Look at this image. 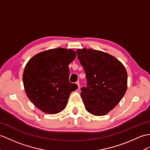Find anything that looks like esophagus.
Segmentation results:
<instances>
[{
    "instance_id": "34e87169",
    "label": "esophagus",
    "mask_w": 150,
    "mask_h": 150,
    "mask_svg": "<svg viewBox=\"0 0 150 150\" xmlns=\"http://www.w3.org/2000/svg\"><path fill=\"white\" fill-rule=\"evenodd\" d=\"M76 85L78 86V89H80V83H79V82L77 81L76 82Z\"/></svg>"
}]
</instances>
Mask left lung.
<instances>
[{
    "instance_id": "left-lung-1",
    "label": "left lung",
    "mask_w": 150,
    "mask_h": 150,
    "mask_svg": "<svg viewBox=\"0 0 150 150\" xmlns=\"http://www.w3.org/2000/svg\"><path fill=\"white\" fill-rule=\"evenodd\" d=\"M76 54L88 82L81 93L86 109L95 116L106 115L127 91L126 69L118 59L105 52L83 48L76 50Z\"/></svg>"
}]
</instances>
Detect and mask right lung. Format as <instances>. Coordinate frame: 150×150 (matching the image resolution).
Wrapping results in <instances>:
<instances>
[{"mask_svg":"<svg viewBox=\"0 0 150 150\" xmlns=\"http://www.w3.org/2000/svg\"><path fill=\"white\" fill-rule=\"evenodd\" d=\"M72 49L53 48L37 54L28 61L23 74L26 95L42 112L63 110L72 91L78 88L69 81V64L76 57Z\"/></svg>","mask_w":150,"mask_h":150,"instance_id":"1","label":"right lung"}]
</instances>
